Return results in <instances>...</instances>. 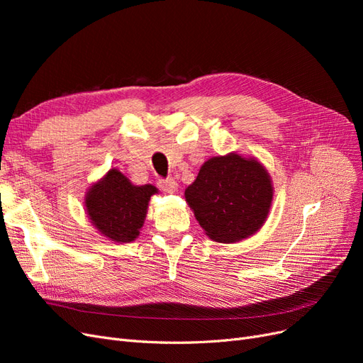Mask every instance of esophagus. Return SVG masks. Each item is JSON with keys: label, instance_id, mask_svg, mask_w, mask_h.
I'll return each instance as SVG.
<instances>
[{"label": "esophagus", "instance_id": "34e87169", "mask_svg": "<svg viewBox=\"0 0 363 363\" xmlns=\"http://www.w3.org/2000/svg\"><path fill=\"white\" fill-rule=\"evenodd\" d=\"M159 188L167 192V194H175L179 191V183L174 179H167V180H159Z\"/></svg>", "mask_w": 363, "mask_h": 363}]
</instances>
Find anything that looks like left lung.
<instances>
[{
    "instance_id": "left-lung-1",
    "label": "left lung",
    "mask_w": 363,
    "mask_h": 363,
    "mask_svg": "<svg viewBox=\"0 0 363 363\" xmlns=\"http://www.w3.org/2000/svg\"><path fill=\"white\" fill-rule=\"evenodd\" d=\"M186 203L215 242L235 244L257 233L274 199L268 169L238 152L211 157L184 191Z\"/></svg>"
}]
</instances>
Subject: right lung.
Here are the masks:
<instances>
[{
  "instance_id": "right-lung-1",
  "label": "right lung",
  "mask_w": 363,
  "mask_h": 363,
  "mask_svg": "<svg viewBox=\"0 0 363 363\" xmlns=\"http://www.w3.org/2000/svg\"><path fill=\"white\" fill-rule=\"evenodd\" d=\"M152 184H133L116 168L108 169L84 195L87 218L98 233L118 244L135 240L145 223Z\"/></svg>"
}]
</instances>
